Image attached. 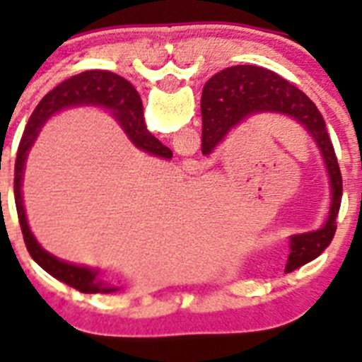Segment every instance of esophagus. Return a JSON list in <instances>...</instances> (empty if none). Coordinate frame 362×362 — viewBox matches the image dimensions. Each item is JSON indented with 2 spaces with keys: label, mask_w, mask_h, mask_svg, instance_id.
<instances>
[{
  "label": "esophagus",
  "mask_w": 362,
  "mask_h": 362,
  "mask_svg": "<svg viewBox=\"0 0 362 362\" xmlns=\"http://www.w3.org/2000/svg\"><path fill=\"white\" fill-rule=\"evenodd\" d=\"M184 168H185V171H189V173H198V171L202 170V163L196 159H185Z\"/></svg>",
  "instance_id": "1"
}]
</instances>
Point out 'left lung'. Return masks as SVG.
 Masks as SVG:
<instances>
[{
	"mask_svg": "<svg viewBox=\"0 0 362 362\" xmlns=\"http://www.w3.org/2000/svg\"><path fill=\"white\" fill-rule=\"evenodd\" d=\"M261 112L284 113L301 124L315 140L331 180V208L326 224L317 231L291 236V254L286 266V273H291L319 257L329 247L337 231V215L343 196L341 173L326 120L313 101L276 73L250 64L222 69L204 83L202 96L203 154H210L226 134L247 117Z\"/></svg>",
	"mask_w": 362,
	"mask_h": 362,
	"instance_id": "left-lung-1",
	"label": "left lung"
}]
</instances>
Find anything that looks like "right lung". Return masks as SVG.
<instances>
[{
    "mask_svg": "<svg viewBox=\"0 0 362 362\" xmlns=\"http://www.w3.org/2000/svg\"><path fill=\"white\" fill-rule=\"evenodd\" d=\"M78 105H100V107L110 108L113 117H117L120 126L124 127L126 134L129 136V140L138 148L164 159H171L173 154H171L166 145L160 144L154 134L148 133L144 120V105H141L136 89L127 80H124L122 76L115 75L112 71L90 69V71H83L80 75L64 80L56 89H52L49 94L43 96V100L40 101L38 107L29 117V122L25 126L23 138H21L19 151H17L16 178H13V196H16L17 215H19L21 229H23L24 243L28 247L29 255L49 275L61 280L66 286L73 287V289L80 291V293L108 294L115 293L117 287H110L101 282V280H98V269L83 268V266H75L59 261V259L54 257L52 254H49V252L40 247V243L36 242L31 229H29L28 221H25L23 194H21L25 158H28L29 148L35 144L45 120H49V117H52L54 113L59 110L78 107Z\"/></svg>",
    "mask_w": 362,
    "mask_h": 362,
    "instance_id": "1",
    "label": "right lung"
}]
</instances>
